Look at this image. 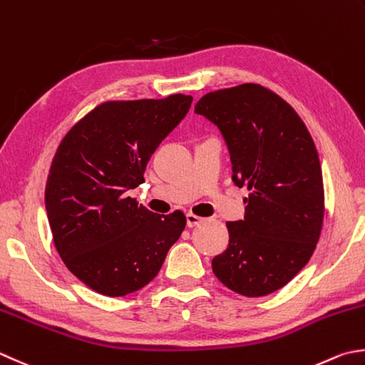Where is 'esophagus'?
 <instances>
[{
	"label": "esophagus",
	"mask_w": 365,
	"mask_h": 365,
	"mask_svg": "<svg viewBox=\"0 0 365 365\" xmlns=\"http://www.w3.org/2000/svg\"><path fill=\"white\" fill-rule=\"evenodd\" d=\"M187 227H197V225H200V224H203L205 222V217H200V216H197V215H192V212H189L187 216Z\"/></svg>",
	"instance_id": "1"
}]
</instances>
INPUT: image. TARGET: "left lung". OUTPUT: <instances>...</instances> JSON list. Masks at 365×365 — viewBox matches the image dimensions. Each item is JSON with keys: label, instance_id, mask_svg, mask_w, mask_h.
Masks as SVG:
<instances>
[{"label": "left lung", "instance_id": "1", "mask_svg": "<svg viewBox=\"0 0 365 365\" xmlns=\"http://www.w3.org/2000/svg\"><path fill=\"white\" fill-rule=\"evenodd\" d=\"M195 113L221 130L232 180L250 190L243 221L227 222L229 246L212 273L246 297L281 289L313 256L324 221L314 141L289 103L259 84L203 95Z\"/></svg>", "mask_w": 365, "mask_h": 365}]
</instances>
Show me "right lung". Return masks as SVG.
Instances as JSON below:
<instances>
[{
  "label": "right lung",
  "instance_id": "right-lung-1",
  "mask_svg": "<svg viewBox=\"0 0 365 365\" xmlns=\"http://www.w3.org/2000/svg\"><path fill=\"white\" fill-rule=\"evenodd\" d=\"M190 95L105 101L58 144L46 211L61 260L95 292L122 297L150 283L185 227L182 211L155 212L127 197L159 144L187 114Z\"/></svg>",
  "mask_w": 365,
  "mask_h": 365
}]
</instances>
